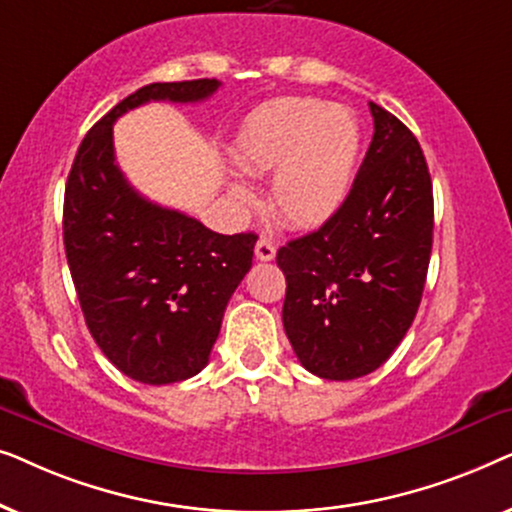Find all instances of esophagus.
I'll list each match as a JSON object with an SVG mask.
<instances>
[{"mask_svg":"<svg viewBox=\"0 0 512 512\" xmlns=\"http://www.w3.org/2000/svg\"><path fill=\"white\" fill-rule=\"evenodd\" d=\"M254 251H256L258 261H272V258H275V254H277L275 244H272L270 240H265V237H261V240L256 242Z\"/></svg>","mask_w":512,"mask_h":512,"instance_id":"34e87169","label":"esophagus"}]
</instances>
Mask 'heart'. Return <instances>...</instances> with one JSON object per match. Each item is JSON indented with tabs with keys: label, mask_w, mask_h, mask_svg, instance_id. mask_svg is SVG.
<instances>
[{
	"label": "heart",
	"mask_w": 512,
	"mask_h": 512,
	"mask_svg": "<svg viewBox=\"0 0 512 512\" xmlns=\"http://www.w3.org/2000/svg\"><path fill=\"white\" fill-rule=\"evenodd\" d=\"M359 125L349 109L312 97H284L256 109L235 137V165L272 174L270 207L296 228H317L338 212L359 158ZM230 195L249 207L254 193L233 184Z\"/></svg>",
	"instance_id": "heart-1"
}]
</instances>
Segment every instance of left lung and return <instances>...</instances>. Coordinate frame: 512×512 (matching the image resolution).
I'll return each mask as SVG.
<instances>
[{
    "mask_svg": "<svg viewBox=\"0 0 512 512\" xmlns=\"http://www.w3.org/2000/svg\"><path fill=\"white\" fill-rule=\"evenodd\" d=\"M373 142L342 207L277 251L282 321L298 361L356 380L394 354L422 303L433 244V186L422 146L370 102Z\"/></svg>",
    "mask_w": 512,
    "mask_h": 512,
    "instance_id": "obj_1",
    "label": "left lung"
}]
</instances>
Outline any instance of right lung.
<instances>
[{"label":"right lung","instance_id":"1","mask_svg":"<svg viewBox=\"0 0 512 512\" xmlns=\"http://www.w3.org/2000/svg\"><path fill=\"white\" fill-rule=\"evenodd\" d=\"M219 86L139 88L90 128L67 177L62 235L86 326L102 354L144 384L181 382L207 366L258 237L214 233L142 198L118 170L111 128L146 102H202Z\"/></svg>","mask_w":512,"mask_h":512}]
</instances>
